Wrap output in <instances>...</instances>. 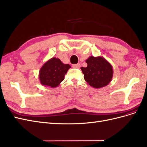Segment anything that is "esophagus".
Here are the masks:
<instances>
[{
    "label": "esophagus",
    "instance_id": "34e87169",
    "mask_svg": "<svg viewBox=\"0 0 147 147\" xmlns=\"http://www.w3.org/2000/svg\"><path fill=\"white\" fill-rule=\"evenodd\" d=\"M80 67H81V65L80 63H78V64H76V65H73V67H74V68H80Z\"/></svg>",
    "mask_w": 147,
    "mask_h": 147
}]
</instances>
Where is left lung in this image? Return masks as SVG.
Masks as SVG:
<instances>
[{"instance_id": "left-lung-1", "label": "left lung", "mask_w": 147, "mask_h": 147, "mask_svg": "<svg viewBox=\"0 0 147 147\" xmlns=\"http://www.w3.org/2000/svg\"><path fill=\"white\" fill-rule=\"evenodd\" d=\"M86 67H81L85 81L92 88L99 89L107 86L113 77L111 64L103 56H89L86 60Z\"/></svg>"}]
</instances>
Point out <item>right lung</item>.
Wrapping results in <instances>:
<instances>
[{"label": "right lung", "instance_id": "1", "mask_svg": "<svg viewBox=\"0 0 147 147\" xmlns=\"http://www.w3.org/2000/svg\"><path fill=\"white\" fill-rule=\"evenodd\" d=\"M71 67L68 64H64L59 58L50 59L44 63L39 72L41 84L47 87L56 88L65 79V75Z\"/></svg>", "mask_w": 147, "mask_h": 147}]
</instances>
